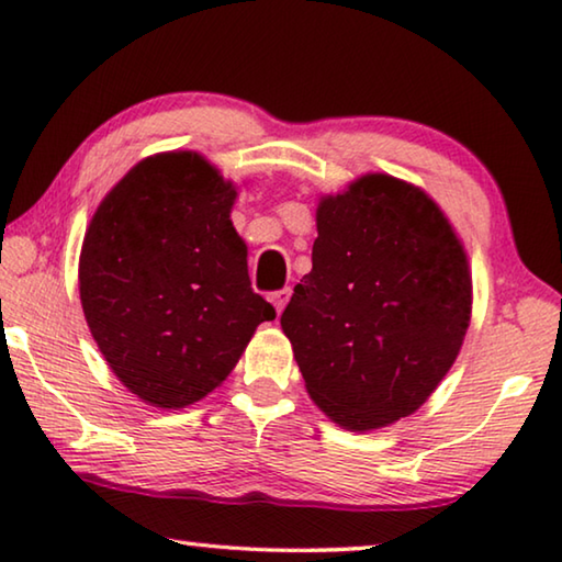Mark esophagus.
<instances>
[{"instance_id": "1", "label": "esophagus", "mask_w": 562, "mask_h": 562, "mask_svg": "<svg viewBox=\"0 0 562 562\" xmlns=\"http://www.w3.org/2000/svg\"><path fill=\"white\" fill-rule=\"evenodd\" d=\"M289 299H291V289H281V291H276V293H271V303H273V308H276V313H281L283 308H286V303H289Z\"/></svg>"}]
</instances>
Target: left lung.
<instances>
[{"label": "left lung", "mask_w": 562, "mask_h": 562, "mask_svg": "<svg viewBox=\"0 0 562 562\" xmlns=\"http://www.w3.org/2000/svg\"><path fill=\"white\" fill-rule=\"evenodd\" d=\"M313 269L281 313L306 392L330 422L372 431L415 415L471 321L464 244L431 196L368 172L316 210Z\"/></svg>", "instance_id": "8db88e82"}]
</instances>
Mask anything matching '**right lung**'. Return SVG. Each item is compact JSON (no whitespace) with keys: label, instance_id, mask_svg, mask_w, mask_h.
I'll list each match as a JSON object with an SVG mask.
<instances>
[{"label":"right lung","instance_id":"obj_1","mask_svg":"<svg viewBox=\"0 0 562 562\" xmlns=\"http://www.w3.org/2000/svg\"><path fill=\"white\" fill-rule=\"evenodd\" d=\"M236 184L194 150L145 157L88 224L78 291L115 378L160 409H182L226 380L276 311L251 291L232 224Z\"/></svg>","mask_w":562,"mask_h":562}]
</instances>
